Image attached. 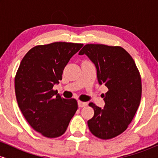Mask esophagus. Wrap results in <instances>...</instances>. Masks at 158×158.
Wrapping results in <instances>:
<instances>
[{"mask_svg": "<svg viewBox=\"0 0 158 158\" xmlns=\"http://www.w3.org/2000/svg\"><path fill=\"white\" fill-rule=\"evenodd\" d=\"M78 106H79V108H83V107L88 106V103L85 102H81V101H78Z\"/></svg>", "mask_w": 158, "mask_h": 158, "instance_id": "obj_1", "label": "esophagus"}]
</instances>
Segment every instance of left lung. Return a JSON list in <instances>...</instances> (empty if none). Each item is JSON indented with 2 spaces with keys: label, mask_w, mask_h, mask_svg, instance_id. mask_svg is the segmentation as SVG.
I'll list each match as a JSON object with an SVG mask.
<instances>
[{
  "label": "left lung",
  "mask_w": 158,
  "mask_h": 158,
  "mask_svg": "<svg viewBox=\"0 0 158 158\" xmlns=\"http://www.w3.org/2000/svg\"><path fill=\"white\" fill-rule=\"evenodd\" d=\"M79 54L92 61L99 84L108 89L103 94L104 108L89 103L94 115L88 121V128L98 138H114L126 131L139 106L142 83L138 69L130 54L119 46L86 44Z\"/></svg>",
  "instance_id": "left-lung-1"
}]
</instances>
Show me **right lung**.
Returning a JSON list of instances; mask_svg holds the SVG:
<instances>
[{"label":"right lung","mask_w":158,"mask_h":158,"mask_svg":"<svg viewBox=\"0 0 158 158\" xmlns=\"http://www.w3.org/2000/svg\"><path fill=\"white\" fill-rule=\"evenodd\" d=\"M82 46L70 42L38 45L27 52L16 73L15 90L20 110L30 126L48 138L62 135L77 110L75 99H64L52 88Z\"/></svg>","instance_id":"obj_1"}]
</instances>
